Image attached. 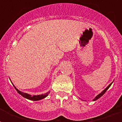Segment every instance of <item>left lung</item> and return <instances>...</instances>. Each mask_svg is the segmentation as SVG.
<instances>
[{
    "mask_svg": "<svg viewBox=\"0 0 122 122\" xmlns=\"http://www.w3.org/2000/svg\"><path fill=\"white\" fill-rule=\"evenodd\" d=\"M113 81H112V83H110V85H108V87H106V89H104V90H103V91H102V92H101V93H99V94L98 95H97L96 96V97H95V98L94 99H93V100H92L93 101H96V100H97V99H99V98H100L102 96V95L104 94V93L106 92V91H107V90H108V89H109V88H110V86H111V85H112V83H113Z\"/></svg>",
    "mask_w": 122,
    "mask_h": 122,
    "instance_id": "left-lung-1",
    "label": "left lung"
}]
</instances>
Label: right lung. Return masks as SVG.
<instances>
[{
    "instance_id": "1",
    "label": "right lung",
    "mask_w": 122,
    "mask_h": 122,
    "mask_svg": "<svg viewBox=\"0 0 122 122\" xmlns=\"http://www.w3.org/2000/svg\"><path fill=\"white\" fill-rule=\"evenodd\" d=\"M10 79V78H9ZM11 81V83H12V84L13 85V86H14V87L15 88V89H16V91H17V92H18L19 94H20V95H21L23 97H25V98L27 99H29V100H31V101H39V100H41V99H44L45 97H46L48 95H49V94L50 93V91H48L47 92L45 93V94H39V95H34V96H31L30 94H27V93H25V92H21V91H19L18 89H16V87L14 86V85L12 83V81Z\"/></svg>"
}]
</instances>
